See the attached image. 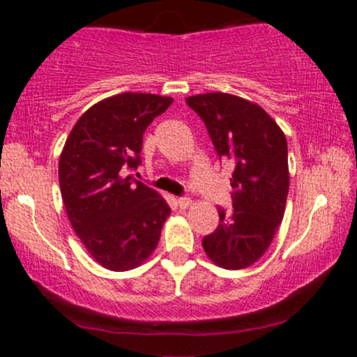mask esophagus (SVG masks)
I'll return each instance as SVG.
<instances>
[{
    "label": "esophagus",
    "instance_id": "esophagus-1",
    "mask_svg": "<svg viewBox=\"0 0 357 357\" xmlns=\"http://www.w3.org/2000/svg\"><path fill=\"white\" fill-rule=\"evenodd\" d=\"M178 207L180 208H188L192 205V200L188 199V197H182V199H178Z\"/></svg>",
    "mask_w": 357,
    "mask_h": 357
}]
</instances>
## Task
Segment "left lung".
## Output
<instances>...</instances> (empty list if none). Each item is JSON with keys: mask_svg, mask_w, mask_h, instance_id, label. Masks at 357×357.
I'll list each match as a JSON object with an SVG mask.
<instances>
[{"mask_svg": "<svg viewBox=\"0 0 357 357\" xmlns=\"http://www.w3.org/2000/svg\"><path fill=\"white\" fill-rule=\"evenodd\" d=\"M185 102L204 120L217 155L234 165V211L219 208L220 224L204 237V250L222 269H245L269 249L286 211V135L262 107L241 96L213 91Z\"/></svg>", "mask_w": 357, "mask_h": 357, "instance_id": "8db88e82", "label": "left lung"}]
</instances>
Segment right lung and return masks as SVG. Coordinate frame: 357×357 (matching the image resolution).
I'll list each match as a JSON object with an SVG mask.
<instances>
[{"label": "right lung", "instance_id": "right-lung-1", "mask_svg": "<svg viewBox=\"0 0 357 357\" xmlns=\"http://www.w3.org/2000/svg\"><path fill=\"white\" fill-rule=\"evenodd\" d=\"M174 98L125 93L95 103L71 128L58 163L61 199L75 234L108 271L144 264L160 241L170 207L132 177L144 132Z\"/></svg>", "mask_w": 357, "mask_h": 357}]
</instances>
